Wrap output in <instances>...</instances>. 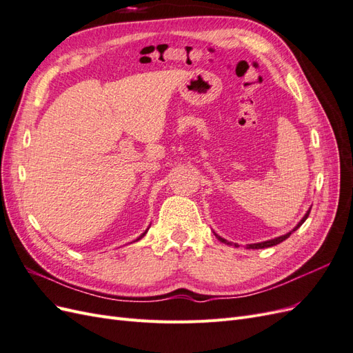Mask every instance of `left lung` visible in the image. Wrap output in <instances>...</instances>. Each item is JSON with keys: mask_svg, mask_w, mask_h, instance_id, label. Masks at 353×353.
Returning <instances> with one entry per match:
<instances>
[{"mask_svg": "<svg viewBox=\"0 0 353 353\" xmlns=\"http://www.w3.org/2000/svg\"><path fill=\"white\" fill-rule=\"evenodd\" d=\"M309 213H311V209H309V210H307V213H306V215L303 216V219H302L301 222H299V223H297V227H296V228H294L293 231H296V230H297L299 227H301V225H302V223H303V222H305V221L307 219V216H309ZM290 234H292V232H287V234H285V236H281V237H276V239H274V240H268V241H263V243H256V244H249V245H248V248H249V249H263V248H271V245H275V244H280L281 241L287 240L288 237H290ZM216 237H218V236H216ZM218 239H219V240H221L222 243H227L225 240H223V239H221V237H218Z\"/></svg>", "mask_w": 353, "mask_h": 353, "instance_id": "8db88e82", "label": "left lung"}]
</instances>
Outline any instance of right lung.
<instances>
[{
    "mask_svg": "<svg viewBox=\"0 0 353 353\" xmlns=\"http://www.w3.org/2000/svg\"><path fill=\"white\" fill-rule=\"evenodd\" d=\"M145 232H147V231H145ZM145 232H144V234H145ZM144 234H143V236H141V237H138V239H137V241H138V240H141V239L144 237Z\"/></svg>",
    "mask_w": 353,
    "mask_h": 353,
    "instance_id": "1",
    "label": "right lung"
}]
</instances>
